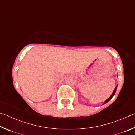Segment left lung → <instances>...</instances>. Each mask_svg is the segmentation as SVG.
Segmentation results:
<instances>
[{"mask_svg":"<svg viewBox=\"0 0 135 135\" xmlns=\"http://www.w3.org/2000/svg\"><path fill=\"white\" fill-rule=\"evenodd\" d=\"M118 86V85H117ZM117 86L115 87V89H114V91H113V93H112L111 94V95L110 96V97H109V98H108V99H107L104 102V104H106V103H107V102H108V101H109V100H110L111 99V98H113V97H114V95H115V92H116V90H117Z\"/></svg>","mask_w":135,"mask_h":135,"instance_id":"8db88e82","label":"left lung"}]
</instances>
